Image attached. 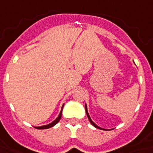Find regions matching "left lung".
<instances>
[{"label":"left lung","mask_w":153,"mask_h":153,"mask_svg":"<svg viewBox=\"0 0 153 153\" xmlns=\"http://www.w3.org/2000/svg\"><path fill=\"white\" fill-rule=\"evenodd\" d=\"M85 111H86V114H87V116H88V120H89V122H90V123H91L94 127H95V128H99V129H102V130H105V129H103L102 128H100V127H99L98 125H96L94 123V122L92 121V119L90 118V117H89V115H88V109H87V106H86V104H85Z\"/></svg>","instance_id":"8db88e82"}]
</instances>
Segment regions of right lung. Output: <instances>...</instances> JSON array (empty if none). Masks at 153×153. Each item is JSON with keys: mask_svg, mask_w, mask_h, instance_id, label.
I'll return each instance as SVG.
<instances>
[{"mask_svg": "<svg viewBox=\"0 0 153 153\" xmlns=\"http://www.w3.org/2000/svg\"><path fill=\"white\" fill-rule=\"evenodd\" d=\"M63 107H64V104H63V106H62L61 111H60V113H59V114L58 117H57V118H56L55 120H54V121L52 122V123H49V124L44 125V126H40V127H36V128H37V129H47V128H51V127H53V126H54V125H55V124H57L59 122V120H60V118H61L62 110H63Z\"/></svg>", "mask_w": 153, "mask_h": 153, "instance_id": "right-lung-1", "label": "right lung"}]
</instances>
